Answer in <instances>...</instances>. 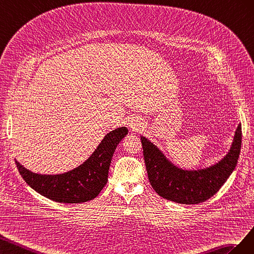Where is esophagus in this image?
Segmentation results:
<instances>
[{
	"instance_id": "34e87169",
	"label": "esophagus",
	"mask_w": 254,
	"mask_h": 254,
	"mask_svg": "<svg viewBox=\"0 0 254 254\" xmlns=\"http://www.w3.org/2000/svg\"><path fill=\"white\" fill-rule=\"evenodd\" d=\"M128 126H129V127H131L132 131H134V132L138 131V129L140 128V123H139V121L137 120V119H132V120H129Z\"/></svg>"
}]
</instances>
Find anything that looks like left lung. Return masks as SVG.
I'll list each match as a JSON object with an SVG mask.
<instances>
[{"label": "left lung", "instance_id": "8db88e82", "mask_svg": "<svg viewBox=\"0 0 254 254\" xmlns=\"http://www.w3.org/2000/svg\"><path fill=\"white\" fill-rule=\"evenodd\" d=\"M148 178L153 190L166 200L181 204H198L218 191L236 167L242 147V126L221 161L204 169L184 170L173 165L155 144L140 136Z\"/></svg>", "mask_w": 254, "mask_h": 254}]
</instances>
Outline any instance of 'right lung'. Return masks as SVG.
I'll list each match as a JSON object with an SVG mask.
<instances>
[{
    "mask_svg": "<svg viewBox=\"0 0 254 254\" xmlns=\"http://www.w3.org/2000/svg\"><path fill=\"white\" fill-rule=\"evenodd\" d=\"M127 133L126 127L107 133L87 161L62 175H39L18 161L17 168L25 182L43 197L61 203H83L95 199L103 190L114 152Z\"/></svg>",
    "mask_w": 254,
    "mask_h": 254,
    "instance_id": "add662e5",
    "label": "right lung"
}]
</instances>
